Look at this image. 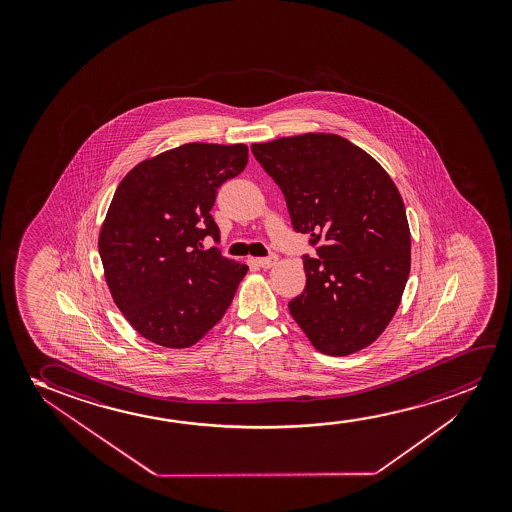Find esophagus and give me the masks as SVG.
I'll return each mask as SVG.
<instances>
[{
	"instance_id": "obj_1",
	"label": "esophagus",
	"mask_w": 512,
	"mask_h": 512,
	"mask_svg": "<svg viewBox=\"0 0 512 512\" xmlns=\"http://www.w3.org/2000/svg\"><path fill=\"white\" fill-rule=\"evenodd\" d=\"M276 260L278 257L276 255H271V257H262V259H257V264L260 267H264V269H269V267H273L276 264Z\"/></svg>"
}]
</instances>
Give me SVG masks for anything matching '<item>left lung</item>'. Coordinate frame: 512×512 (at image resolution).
Returning a JSON list of instances; mask_svg holds the SVG:
<instances>
[{
	"label": "left lung",
	"instance_id": "left-lung-1",
	"mask_svg": "<svg viewBox=\"0 0 512 512\" xmlns=\"http://www.w3.org/2000/svg\"><path fill=\"white\" fill-rule=\"evenodd\" d=\"M280 187L292 227L318 259L302 257L306 288L290 315L316 350L344 357L374 343L399 308L411 269L406 208L376 159L337 134L253 143Z\"/></svg>",
	"mask_w": 512,
	"mask_h": 512
}]
</instances>
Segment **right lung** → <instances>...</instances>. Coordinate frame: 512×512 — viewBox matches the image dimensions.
<instances>
[{
    "mask_svg": "<svg viewBox=\"0 0 512 512\" xmlns=\"http://www.w3.org/2000/svg\"><path fill=\"white\" fill-rule=\"evenodd\" d=\"M246 162L243 143H187L140 162L115 190L99 255L113 301L148 341L189 348L231 306L248 266L203 250V239H220L218 187Z\"/></svg>",
    "mask_w": 512,
    "mask_h": 512,
    "instance_id": "obj_1",
    "label": "right lung"
}]
</instances>
